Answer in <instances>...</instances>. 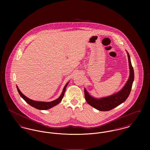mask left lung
I'll return each mask as SVG.
<instances>
[{
    "label": "left lung",
    "instance_id": "obj_1",
    "mask_svg": "<svg viewBox=\"0 0 150 150\" xmlns=\"http://www.w3.org/2000/svg\"><path fill=\"white\" fill-rule=\"evenodd\" d=\"M127 54L130 69V76L126 84L118 93L101 99H96L92 97L88 94L86 89H84L86 101L91 106L95 108L99 111H107L112 110L115 107H117L118 106L124 102L128 98L134 80V70L132 66L128 52H127Z\"/></svg>",
    "mask_w": 150,
    "mask_h": 150
}]
</instances>
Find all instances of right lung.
Wrapping results in <instances>:
<instances>
[{"label":"right lung","instance_id":"1","mask_svg":"<svg viewBox=\"0 0 150 150\" xmlns=\"http://www.w3.org/2000/svg\"><path fill=\"white\" fill-rule=\"evenodd\" d=\"M67 84H68V83L66 84V86H64V88L63 89V91H62L61 96L57 99H56L54 101L50 102H38V101L32 100L28 98L23 94H22V93L20 91V90L19 89V88H18L17 86V90H18V92L20 95L21 96V98L24 99V100L28 104H29V105H30L32 107H35L37 109H39V110H47V109H49L51 107L57 105L58 103H59L61 102L62 98H64V92H65V90H66V86H67Z\"/></svg>","mask_w":150,"mask_h":150}]
</instances>
